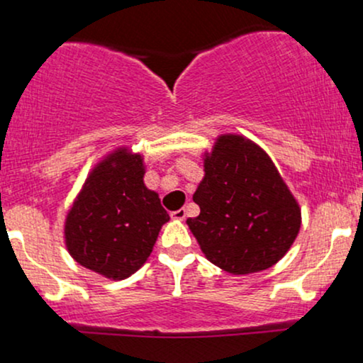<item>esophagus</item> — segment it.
I'll list each match as a JSON object with an SVG mask.
<instances>
[{
    "label": "esophagus",
    "mask_w": 363,
    "mask_h": 363,
    "mask_svg": "<svg viewBox=\"0 0 363 363\" xmlns=\"http://www.w3.org/2000/svg\"><path fill=\"white\" fill-rule=\"evenodd\" d=\"M170 216H172V220H179V222H182V220L186 218V210H184V208H181V210L172 211Z\"/></svg>",
    "instance_id": "1"
}]
</instances>
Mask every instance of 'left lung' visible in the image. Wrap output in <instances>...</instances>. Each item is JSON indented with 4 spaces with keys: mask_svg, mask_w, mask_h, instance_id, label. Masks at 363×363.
Returning a JSON list of instances; mask_svg holds the SVG:
<instances>
[{
    "mask_svg": "<svg viewBox=\"0 0 363 363\" xmlns=\"http://www.w3.org/2000/svg\"><path fill=\"white\" fill-rule=\"evenodd\" d=\"M205 176L193 199L199 215L186 223L210 262L230 274L272 268L302 225L298 201L268 153L244 135H218L203 153Z\"/></svg>",
    "mask_w": 363,
    "mask_h": 363,
    "instance_id": "left-lung-1",
    "label": "left lung"
}]
</instances>
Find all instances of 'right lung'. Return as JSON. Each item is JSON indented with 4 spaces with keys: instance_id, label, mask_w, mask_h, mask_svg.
Listing matches in <instances>:
<instances>
[{
    "instance_id": "add662e5",
    "label": "right lung",
    "mask_w": 363,
    "mask_h": 363,
    "mask_svg": "<svg viewBox=\"0 0 363 363\" xmlns=\"http://www.w3.org/2000/svg\"><path fill=\"white\" fill-rule=\"evenodd\" d=\"M145 158L129 147L104 155L66 211L62 237L78 264L107 280H126L147 262L170 216L143 177Z\"/></svg>"
}]
</instances>
